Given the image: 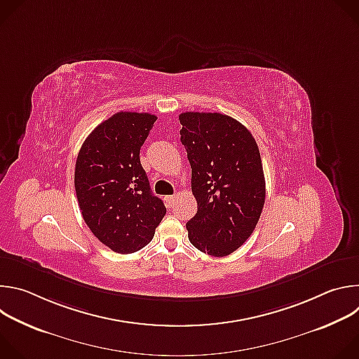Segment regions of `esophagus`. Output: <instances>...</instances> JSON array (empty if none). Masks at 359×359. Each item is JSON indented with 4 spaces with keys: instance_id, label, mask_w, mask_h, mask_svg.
Masks as SVG:
<instances>
[{
    "instance_id": "1",
    "label": "esophagus",
    "mask_w": 359,
    "mask_h": 359,
    "mask_svg": "<svg viewBox=\"0 0 359 359\" xmlns=\"http://www.w3.org/2000/svg\"><path fill=\"white\" fill-rule=\"evenodd\" d=\"M176 197H177V194H172V196H166V197H165V200H166V204H168V206H172L173 201L176 200Z\"/></svg>"
}]
</instances>
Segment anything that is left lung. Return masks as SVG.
<instances>
[{
	"instance_id": "obj_1",
	"label": "left lung",
	"mask_w": 359,
	"mask_h": 359,
	"mask_svg": "<svg viewBox=\"0 0 359 359\" xmlns=\"http://www.w3.org/2000/svg\"><path fill=\"white\" fill-rule=\"evenodd\" d=\"M179 121L197 201V213L186 224L189 240L203 252L224 257L251 236L264 208L260 150L231 116L184 112Z\"/></svg>"
}]
</instances>
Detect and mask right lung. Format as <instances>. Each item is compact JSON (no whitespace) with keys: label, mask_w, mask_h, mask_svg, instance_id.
<instances>
[{"label":"right lung","mask_w":359,"mask_h":359,"mask_svg":"<svg viewBox=\"0 0 359 359\" xmlns=\"http://www.w3.org/2000/svg\"><path fill=\"white\" fill-rule=\"evenodd\" d=\"M158 116L118 112L85 139L75 165L79 209L93 236L121 254L143 248L166 215L140 165V147Z\"/></svg>","instance_id":"add662e5"}]
</instances>
